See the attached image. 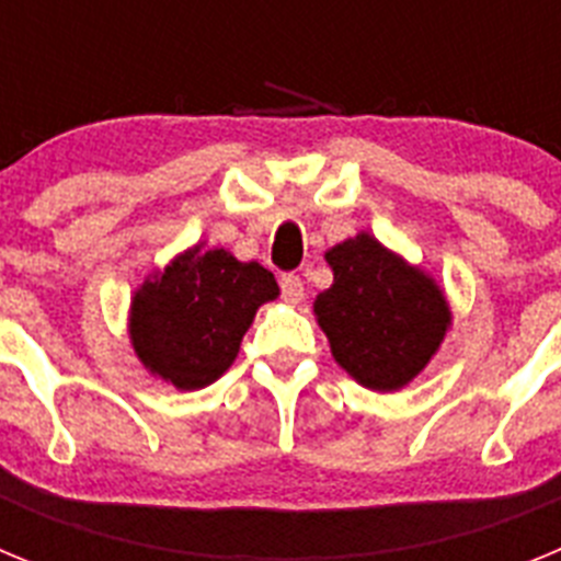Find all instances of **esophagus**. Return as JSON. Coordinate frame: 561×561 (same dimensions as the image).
Segmentation results:
<instances>
[{"label": "esophagus", "instance_id": "1", "mask_svg": "<svg viewBox=\"0 0 561 561\" xmlns=\"http://www.w3.org/2000/svg\"><path fill=\"white\" fill-rule=\"evenodd\" d=\"M280 295H284L286 304H300L306 295L300 275H295V272H286V275H280Z\"/></svg>", "mask_w": 561, "mask_h": 561}]
</instances>
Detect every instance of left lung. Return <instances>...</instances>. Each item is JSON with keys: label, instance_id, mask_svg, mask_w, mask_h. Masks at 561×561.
<instances>
[{"label": "left lung", "instance_id": "left-lung-1", "mask_svg": "<svg viewBox=\"0 0 561 561\" xmlns=\"http://www.w3.org/2000/svg\"><path fill=\"white\" fill-rule=\"evenodd\" d=\"M325 261L334 284L317 295L314 314L334 359L365 388H404L447 334L440 289L368 232L336 244Z\"/></svg>", "mask_w": 561, "mask_h": 561}]
</instances>
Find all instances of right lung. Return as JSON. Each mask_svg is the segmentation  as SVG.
I'll use <instances>...</instances> for the list:
<instances>
[{
  "instance_id": "1",
  "label": "right lung",
  "mask_w": 561,
  "mask_h": 561,
  "mask_svg": "<svg viewBox=\"0 0 561 561\" xmlns=\"http://www.w3.org/2000/svg\"><path fill=\"white\" fill-rule=\"evenodd\" d=\"M275 297V275L261 264L193 247L134 295V351L173 388H207L232 365L257 306Z\"/></svg>"
}]
</instances>
